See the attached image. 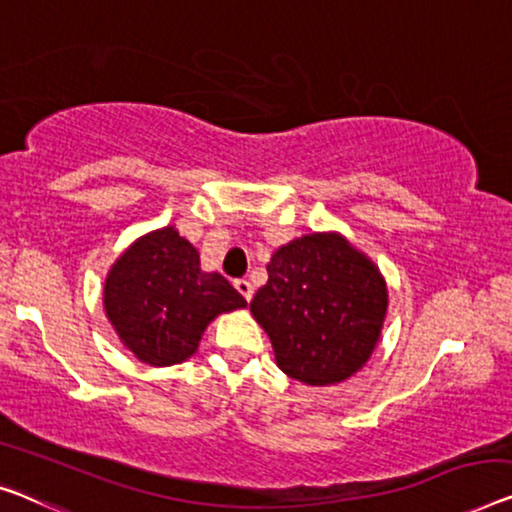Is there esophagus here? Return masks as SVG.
<instances>
[{
    "label": "esophagus",
    "instance_id": "34e87169",
    "mask_svg": "<svg viewBox=\"0 0 512 512\" xmlns=\"http://www.w3.org/2000/svg\"><path fill=\"white\" fill-rule=\"evenodd\" d=\"M234 287H236V292H239L246 301L253 299L255 289H253V285H250V280H243V278L241 280H234Z\"/></svg>",
    "mask_w": 512,
    "mask_h": 512
}]
</instances>
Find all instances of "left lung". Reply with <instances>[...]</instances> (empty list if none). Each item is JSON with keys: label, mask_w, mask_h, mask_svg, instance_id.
Listing matches in <instances>:
<instances>
[{"label": "left lung", "mask_w": 512, "mask_h": 512, "mask_svg": "<svg viewBox=\"0 0 512 512\" xmlns=\"http://www.w3.org/2000/svg\"><path fill=\"white\" fill-rule=\"evenodd\" d=\"M250 301L278 368L305 386H333L370 361L384 329L388 289L379 266L340 232L285 243Z\"/></svg>", "instance_id": "obj_1"}]
</instances>
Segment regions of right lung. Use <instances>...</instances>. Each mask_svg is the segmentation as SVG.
Masks as SVG:
<instances>
[{
    "label": "right lung",
    "instance_id": "right-lung-1",
    "mask_svg": "<svg viewBox=\"0 0 512 512\" xmlns=\"http://www.w3.org/2000/svg\"><path fill=\"white\" fill-rule=\"evenodd\" d=\"M103 308L137 361L167 368L193 356L213 319L246 308V299L220 273L202 271L197 248L167 225L114 259Z\"/></svg>",
    "mask_w": 512,
    "mask_h": 512
}]
</instances>
